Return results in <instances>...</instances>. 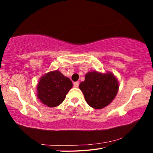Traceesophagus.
Returning <instances> with one entry per match:
<instances>
[{"instance_id":"obj_1","label":"esophagus","mask_w":153,"mask_h":153,"mask_svg":"<svg viewBox=\"0 0 153 153\" xmlns=\"http://www.w3.org/2000/svg\"><path fill=\"white\" fill-rule=\"evenodd\" d=\"M79 85V83L78 81L74 82V88H78Z\"/></svg>"}]
</instances>
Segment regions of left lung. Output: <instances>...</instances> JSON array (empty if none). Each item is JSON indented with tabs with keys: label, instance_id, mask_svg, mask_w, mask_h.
Listing matches in <instances>:
<instances>
[{
	"label": "left lung",
	"instance_id": "obj_1",
	"mask_svg": "<svg viewBox=\"0 0 153 153\" xmlns=\"http://www.w3.org/2000/svg\"><path fill=\"white\" fill-rule=\"evenodd\" d=\"M79 88L86 102L94 109H101L112 102L118 92L119 84L112 73L101 74L96 71L88 72Z\"/></svg>",
	"mask_w": 153,
	"mask_h": 153
}]
</instances>
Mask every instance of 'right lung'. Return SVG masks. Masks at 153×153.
Wrapping results in <instances>:
<instances>
[{
	"label": "right lung",
	"instance_id": "add662e5",
	"mask_svg": "<svg viewBox=\"0 0 153 153\" xmlns=\"http://www.w3.org/2000/svg\"><path fill=\"white\" fill-rule=\"evenodd\" d=\"M72 87L70 79L56 70L41 77L37 86V95L41 102L48 107H56L64 101Z\"/></svg>",
	"mask_w": 153,
	"mask_h": 153
}]
</instances>
